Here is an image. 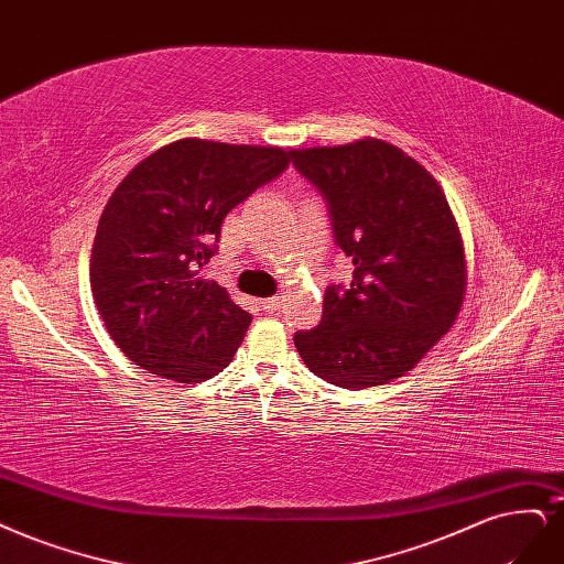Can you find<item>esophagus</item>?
<instances>
[{"label":"esophagus","instance_id":"34e87169","mask_svg":"<svg viewBox=\"0 0 564 564\" xmlns=\"http://www.w3.org/2000/svg\"><path fill=\"white\" fill-rule=\"evenodd\" d=\"M280 303H282V299H280V296H270V299H263V301H261L263 313H268V315L278 313V310H280Z\"/></svg>","mask_w":564,"mask_h":564}]
</instances>
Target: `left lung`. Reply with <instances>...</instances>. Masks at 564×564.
<instances>
[{"mask_svg": "<svg viewBox=\"0 0 564 564\" xmlns=\"http://www.w3.org/2000/svg\"><path fill=\"white\" fill-rule=\"evenodd\" d=\"M328 207L334 240L352 259L349 286L328 284L322 322L296 332L305 366L345 390L401 378L448 334L467 263L438 182L392 144L291 151Z\"/></svg>", "mask_w": 564, "mask_h": 564, "instance_id": "left-lung-1", "label": "left lung"}]
</instances>
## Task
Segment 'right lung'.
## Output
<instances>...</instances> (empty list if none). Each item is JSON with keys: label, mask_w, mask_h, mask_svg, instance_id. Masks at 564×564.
I'll use <instances>...</instances> for the list:
<instances>
[{"label": "right lung", "mask_w": 564, "mask_h": 564, "mask_svg": "<svg viewBox=\"0 0 564 564\" xmlns=\"http://www.w3.org/2000/svg\"><path fill=\"white\" fill-rule=\"evenodd\" d=\"M291 151L180 140L116 186L97 224L90 286L109 336L147 371L200 382L230 364L251 315L200 270L232 207L278 180Z\"/></svg>", "instance_id": "add662e5"}]
</instances>
